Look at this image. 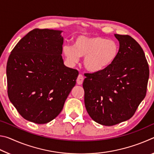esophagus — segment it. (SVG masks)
Returning a JSON list of instances; mask_svg holds the SVG:
<instances>
[{
    "label": "esophagus",
    "mask_w": 154,
    "mask_h": 154,
    "mask_svg": "<svg viewBox=\"0 0 154 154\" xmlns=\"http://www.w3.org/2000/svg\"><path fill=\"white\" fill-rule=\"evenodd\" d=\"M83 79H84V78H83V76L82 74H79L78 75L77 77V83L78 85H82L83 83Z\"/></svg>",
    "instance_id": "obj_1"
}]
</instances>
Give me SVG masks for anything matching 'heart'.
Segmentation results:
<instances>
[{"label": "heart", "mask_w": 154, "mask_h": 154, "mask_svg": "<svg viewBox=\"0 0 154 154\" xmlns=\"http://www.w3.org/2000/svg\"><path fill=\"white\" fill-rule=\"evenodd\" d=\"M64 56L71 63L78 62L80 56H85L83 66L91 72L103 71L113 63L119 54V45L113 40L99 36L80 35L74 45L63 46Z\"/></svg>", "instance_id": "obj_1"}]
</instances>
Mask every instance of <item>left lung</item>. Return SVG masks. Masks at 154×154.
Masks as SVG:
<instances>
[{
  "mask_svg": "<svg viewBox=\"0 0 154 154\" xmlns=\"http://www.w3.org/2000/svg\"><path fill=\"white\" fill-rule=\"evenodd\" d=\"M118 56L103 71L85 73L84 103L94 121L104 126L132 118L145 98L149 69L143 49L129 35L115 34Z\"/></svg>",
  "mask_w": 154,
  "mask_h": 154,
  "instance_id": "obj_1",
  "label": "left lung"
}]
</instances>
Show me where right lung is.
Here are the masks:
<instances>
[{"label":"right lung","instance_id":"1","mask_svg":"<svg viewBox=\"0 0 154 154\" xmlns=\"http://www.w3.org/2000/svg\"><path fill=\"white\" fill-rule=\"evenodd\" d=\"M62 31L35 28L13 49L7 64L11 103L28 121L43 124L63 109L79 72L64 64Z\"/></svg>","mask_w":154,"mask_h":154}]
</instances>
